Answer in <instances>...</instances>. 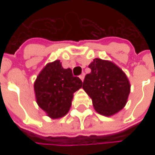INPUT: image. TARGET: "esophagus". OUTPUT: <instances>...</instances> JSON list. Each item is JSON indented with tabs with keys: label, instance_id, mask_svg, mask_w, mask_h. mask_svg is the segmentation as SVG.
<instances>
[{
	"label": "esophagus",
	"instance_id": "esophagus-1",
	"mask_svg": "<svg viewBox=\"0 0 155 155\" xmlns=\"http://www.w3.org/2000/svg\"><path fill=\"white\" fill-rule=\"evenodd\" d=\"M80 79H81V81H84V73H82V74L80 75Z\"/></svg>",
	"mask_w": 155,
	"mask_h": 155
}]
</instances>
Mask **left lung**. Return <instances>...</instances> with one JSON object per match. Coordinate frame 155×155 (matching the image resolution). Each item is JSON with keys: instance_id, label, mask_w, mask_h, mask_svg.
Listing matches in <instances>:
<instances>
[{"instance_id": "1", "label": "left lung", "mask_w": 155, "mask_h": 155, "mask_svg": "<svg viewBox=\"0 0 155 155\" xmlns=\"http://www.w3.org/2000/svg\"><path fill=\"white\" fill-rule=\"evenodd\" d=\"M84 77L83 89L91 98L95 110L104 116H111L126 104L130 92L126 74L113 62L94 59Z\"/></svg>"}]
</instances>
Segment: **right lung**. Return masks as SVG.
<instances>
[{
    "instance_id": "1",
    "label": "right lung",
    "mask_w": 155,
    "mask_h": 155,
    "mask_svg": "<svg viewBox=\"0 0 155 155\" xmlns=\"http://www.w3.org/2000/svg\"><path fill=\"white\" fill-rule=\"evenodd\" d=\"M81 87V79L73 76L70 68L62 67L60 61L46 64L34 84L36 102L51 119H59L67 114L73 94Z\"/></svg>"
}]
</instances>
